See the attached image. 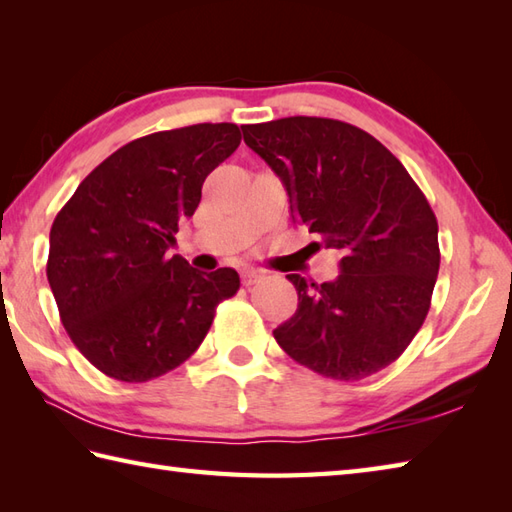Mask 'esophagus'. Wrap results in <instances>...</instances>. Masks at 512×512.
<instances>
[{
  "label": "esophagus",
  "mask_w": 512,
  "mask_h": 512,
  "mask_svg": "<svg viewBox=\"0 0 512 512\" xmlns=\"http://www.w3.org/2000/svg\"><path fill=\"white\" fill-rule=\"evenodd\" d=\"M259 279H262V275H259L255 268H246V270H242V281H244V286H253V284H257Z\"/></svg>",
  "instance_id": "obj_1"
}]
</instances>
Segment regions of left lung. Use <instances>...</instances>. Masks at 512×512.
<instances>
[{
	"mask_svg": "<svg viewBox=\"0 0 512 512\" xmlns=\"http://www.w3.org/2000/svg\"><path fill=\"white\" fill-rule=\"evenodd\" d=\"M242 132L286 187L292 220L341 253L334 281L286 275L299 306L273 330L281 350L345 383L380 372L431 306L440 248L427 198L385 145L350 123L290 116Z\"/></svg>",
	"mask_w": 512,
	"mask_h": 512,
	"instance_id": "8db88e82",
	"label": "left lung"
}]
</instances>
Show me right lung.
I'll return each instance as SVG.
<instances>
[{"instance_id": "obj_1", "label": "right lung", "mask_w": 512, "mask_h": 512, "mask_svg": "<svg viewBox=\"0 0 512 512\" xmlns=\"http://www.w3.org/2000/svg\"><path fill=\"white\" fill-rule=\"evenodd\" d=\"M233 123L156 132L105 158L50 228L46 275L65 332L105 376L145 383L182 365L239 290L233 268L200 273L167 255L206 176L239 147Z\"/></svg>"}]
</instances>
